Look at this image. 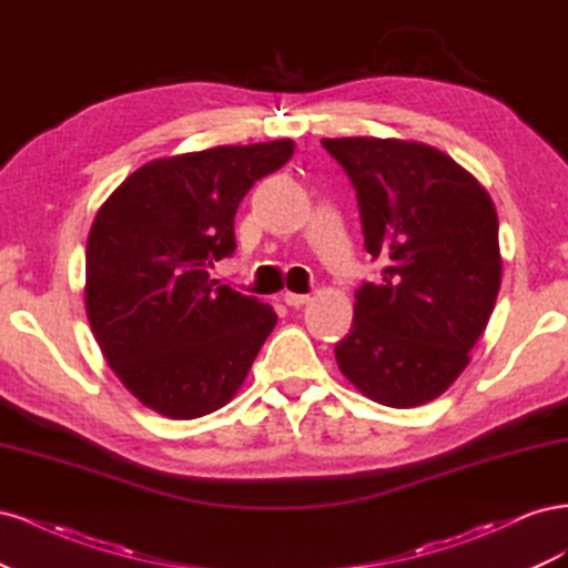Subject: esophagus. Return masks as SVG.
Wrapping results in <instances>:
<instances>
[{
  "label": "esophagus",
  "instance_id": "esophagus-1",
  "mask_svg": "<svg viewBox=\"0 0 568 568\" xmlns=\"http://www.w3.org/2000/svg\"><path fill=\"white\" fill-rule=\"evenodd\" d=\"M282 301H284L286 305H291V307H301V305H305L307 301H311V296H305V294H291V291H286V294L282 296Z\"/></svg>",
  "mask_w": 568,
  "mask_h": 568
}]
</instances>
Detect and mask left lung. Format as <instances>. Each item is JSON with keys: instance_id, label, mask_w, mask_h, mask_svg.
Instances as JSON below:
<instances>
[{"instance_id": "obj_1", "label": "left lung", "mask_w": 568, "mask_h": 568, "mask_svg": "<svg viewBox=\"0 0 568 568\" xmlns=\"http://www.w3.org/2000/svg\"><path fill=\"white\" fill-rule=\"evenodd\" d=\"M351 178L365 248L384 277L355 291L343 376L369 400L417 407L469 365L503 280L493 199L443 151L405 140H322Z\"/></svg>"}]
</instances>
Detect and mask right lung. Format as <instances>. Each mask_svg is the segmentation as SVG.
Returning a JSON list of instances; mask_svg holds the SVG:
<instances>
[{
  "mask_svg": "<svg viewBox=\"0 0 568 568\" xmlns=\"http://www.w3.org/2000/svg\"><path fill=\"white\" fill-rule=\"evenodd\" d=\"M294 142L215 146L142 165L101 205L88 236L84 305L106 363L159 415L227 405L277 324L270 305L211 277L234 253L248 189Z\"/></svg>",
  "mask_w": 568,
  "mask_h": 568,
  "instance_id": "right-lung-1",
  "label": "right lung"
}]
</instances>
